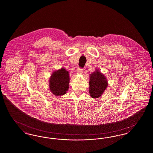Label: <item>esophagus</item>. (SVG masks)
<instances>
[{"label":"esophagus","mask_w":153,"mask_h":153,"mask_svg":"<svg viewBox=\"0 0 153 153\" xmlns=\"http://www.w3.org/2000/svg\"><path fill=\"white\" fill-rule=\"evenodd\" d=\"M82 71H83V68H79L77 70V72L78 74H82Z\"/></svg>","instance_id":"1"}]
</instances>
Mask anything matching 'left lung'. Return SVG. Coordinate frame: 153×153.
<instances>
[{
	"instance_id": "8db88e82",
	"label": "left lung",
	"mask_w": 153,
	"mask_h": 153,
	"mask_svg": "<svg viewBox=\"0 0 153 153\" xmlns=\"http://www.w3.org/2000/svg\"><path fill=\"white\" fill-rule=\"evenodd\" d=\"M108 81L104 74L96 71L90 76L89 93L92 98L100 97L108 86Z\"/></svg>"
}]
</instances>
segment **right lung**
<instances>
[{"label":"right lung","mask_w":153,"mask_h":153,"mask_svg":"<svg viewBox=\"0 0 153 153\" xmlns=\"http://www.w3.org/2000/svg\"><path fill=\"white\" fill-rule=\"evenodd\" d=\"M69 73L64 68L53 72L49 80V89L55 96L66 93L69 89Z\"/></svg>","instance_id":"add662e5"}]
</instances>
